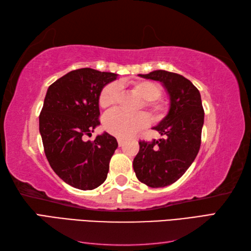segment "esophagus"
Listing matches in <instances>:
<instances>
[{
	"instance_id": "obj_1",
	"label": "esophagus",
	"mask_w": 251,
	"mask_h": 251,
	"mask_svg": "<svg viewBox=\"0 0 251 251\" xmlns=\"http://www.w3.org/2000/svg\"><path fill=\"white\" fill-rule=\"evenodd\" d=\"M124 142H125V140L122 139V138H119V139H117V143H119L120 147H122L123 145H124Z\"/></svg>"
}]
</instances>
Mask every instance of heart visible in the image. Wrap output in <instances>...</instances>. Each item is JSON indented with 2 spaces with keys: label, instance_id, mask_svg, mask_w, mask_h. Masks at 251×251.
I'll return each mask as SVG.
<instances>
[{
  "label": "heart",
  "instance_id": "1",
  "mask_svg": "<svg viewBox=\"0 0 251 251\" xmlns=\"http://www.w3.org/2000/svg\"><path fill=\"white\" fill-rule=\"evenodd\" d=\"M130 90L137 97L142 99V108L148 109L154 120L162 119L166 111V105L155 99L161 95L156 84L149 81H138L130 84ZM119 99V86L111 83L104 86L99 95V105L102 109L110 110L116 104ZM149 119L145 113L127 115L121 112H112L104 117V129L117 138H129L142 127L148 125Z\"/></svg>",
  "mask_w": 251,
  "mask_h": 251
}]
</instances>
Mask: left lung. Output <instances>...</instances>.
<instances>
[{
  "instance_id": "obj_1",
  "label": "left lung",
  "mask_w": 251,
  "mask_h": 251,
  "mask_svg": "<svg viewBox=\"0 0 251 251\" xmlns=\"http://www.w3.org/2000/svg\"><path fill=\"white\" fill-rule=\"evenodd\" d=\"M138 76L161 82L169 98L166 116L153 127L164 138L151 143L140 141L132 163L138 180L151 188H164L176 182L199 153L204 125L201 94L177 73L155 70Z\"/></svg>"
}]
</instances>
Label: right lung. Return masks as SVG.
Listing matches in <instances>:
<instances>
[{
    "label": "right lung",
    "mask_w": 251,
    "mask_h": 251,
    "mask_svg": "<svg viewBox=\"0 0 251 251\" xmlns=\"http://www.w3.org/2000/svg\"><path fill=\"white\" fill-rule=\"evenodd\" d=\"M119 74L83 68L67 73L47 89L40 134L50 167L66 183L93 190L104 182L117 141L102 132L84 141L100 125L99 95Z\"/></svg>",
    "instance_id": "right-lung-1"
}]
</instances>
